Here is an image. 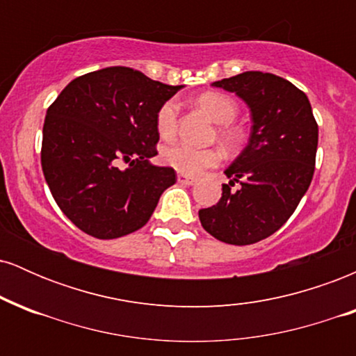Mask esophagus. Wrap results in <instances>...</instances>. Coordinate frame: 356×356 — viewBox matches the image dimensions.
I'll return each instance as SVG.
<instances>
[{
    "instance_id": "esophagus-1",
    "label": "esophagus",
    "mask_w": 356,
    "mask_h": 356,
    "mask_svg": "<svg viewBox=\"0 0 356 356\" xmlns=\"http://www.w3.org/2000/svg\"><path fill=\"white\" fill-rule=\"evenodd\" d=\"M177 182L182 184V186H194V184L197 182V181H195L194 177H187V175L179 174V175H177Z\"/></svg>"
}]
</instances>
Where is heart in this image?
Listing matches in <instances>:
<instances>
[{"label": "heart", "mask_w": 356, "mask_h": 356, "mask_svg": "<svg viewBox=\"0 0 356 356\" xmlns=\"http://www.w3.org/2000/svg\"><path fill=\"white\" fill-rule=\"evenodd\" d=\"M197 107L211 118L218 127V137L226 149H234L239 144V132L231 125L238 115V104L229 95L220 92L202 93L195 100ZM179 110L174 102H165L155 115V129L162 140H172L177 132ZM162 162L172 167L179 174L201 175L204 170L216 167L220 162V152L218 149H194L189 145H172L162 150Z\"/></svg>", "instance_id": "heart-1"}]
</instances>
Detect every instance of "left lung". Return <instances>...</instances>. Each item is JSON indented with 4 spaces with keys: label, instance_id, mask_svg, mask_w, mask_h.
Masks as SVG:
<instances>
[{
    "label": "left lung",
    "instance_id": "1",
    "mask_svg": "<svg viewBox=\"0 0 356 356\" xmlns=\"http://www.w3.org/2000/svg\"><path fill=\"white\" fill-rule=\"evenodd\" d=\"M212 85L246 102L252 127L246 149L226 169L222 197L199 219L216 239L246 246L275 234L308 191L318 124L305 92L273 73L244 72ZM236 181L238 191L230 189Z\"/></svg>",
    "mask_w": 356,
    "mask_h": 356
}]
</instances>
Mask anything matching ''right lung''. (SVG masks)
Here are the masks:
<instances>
[{
    "label": "right lung",
    "instance_id": "1",
    "mask_svg": "<svg viewBox=\"0 0 356 356\" xmlns=\"http://www.w3.org/2000/svg\"><path fill=\"white\" fill-rule=\"evenodd\" d=\"M181 88L108 67L72 80L48 107L42 169L55 202L79 229L115 239L145 226L177 179L172 167L149 159L157 155V110Z\"/></svg>",
    "mask_w": 356,
    "mask_h": 356
}]
</instances>
